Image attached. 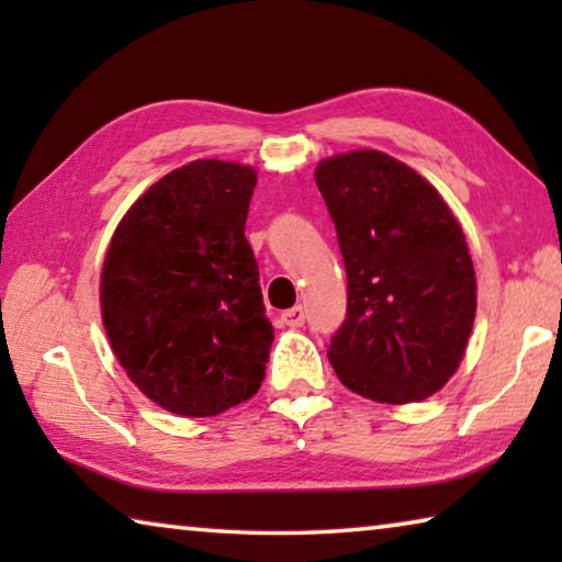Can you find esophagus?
Segmentation results:
<instances>
[{"label": "esophagus", "mask_w": 562, "mask_h": 562, "mask_svg": "<svg viewBox=\"0 0 562 562\" xmlns=\"http://www.w3.org/2000/svg\"><path fill=\"white\" fill-rule=\"evenodd\" d=\"M282 322L288 327H302L304 325V310L300 307V304H294L292 310H284L282 312Z\"/></svg>", "instance_id": "1"}]
</instances>
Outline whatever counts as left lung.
<instances>
[{
  "label": "left lung",
  "mask_w": 562,
  "mask_h": 562,
  "mask_svg": "<svg viewBox=\"0 0 562 562\" xmlns=\"http://www.w3.org/2000/svg\"><path fill=\"white\" fill-rule=\"evenodd\" d=\"M347 270V317L329 345L339 382L382 404L422 402L459 369L475 317V272L451 207L379 150L322 160Z\"/></svg>",
  "instance_id": "8db88e82"
}]
</instances>
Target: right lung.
Returning <instances> with one entry per match:
<instances>
[{"instance_id":"obj_1","label":"right lung","mask_w":562,"mask_h":562,"mask_svg":"<svg viewBox=\"0 0 562 562\" xmlns=\"http://www.w3.org/2000/svg\"><path fill=\"white\" fill-rule=\"evenodd\" d=\"M258 176L193 160L123 215L101 272V315L121 367L150 402L215 416L255 396L274 329L245 237Z\"/></svg>"}]
</instances>
